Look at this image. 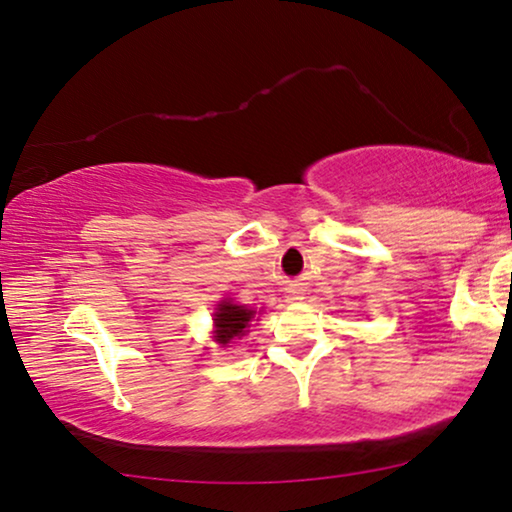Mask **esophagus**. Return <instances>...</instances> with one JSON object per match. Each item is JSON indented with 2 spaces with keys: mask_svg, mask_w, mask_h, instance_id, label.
Listing matches in <instances>:
<instances>
[{
  "mask_svg": "<svg viewBox=\"0 0 512 512\" xmlns=\"http://www.w3.org/2000/svg\"><path fill=\"white\" fill-rule=\"evenodd\" d=\"M291 300H298V298H291Z\"/></svg>",
  "mask_w": 512,
  "mask_h": 512,
  "instance_id": "obj_1",
  "label": "esophagus"
}]
</instances>
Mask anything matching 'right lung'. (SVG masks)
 Here are the masks:
<instances>
[{
  "label": "right lung",
  "instance_id": "1",
  "mask_svg": "<svg viewBox=\"0 0 512 512\" xmlns=\"http://www.w3.org/2000/svg\"><path fill=\"white\" fill-rule=\"evenodd\" d=\"M214 317L216 340H219L221 345H228L233 338L244 335V328H247L251 317H254V310H247V307L233 303H221L219 312H216Z\"/></svg>",
  "mask_w": 512,
  "mask_h": 512
}]
</instances>
